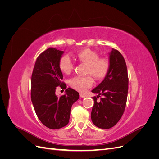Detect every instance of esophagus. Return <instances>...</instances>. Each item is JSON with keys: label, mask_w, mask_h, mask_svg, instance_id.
<instances>
[{"label": "esophagus", "mask_w": 159, "mask_h": 159, "mask_svg": "<svg viewBox=\"0 0 159 159\" xmlns=\"http://www.w3.org/2000/svg\"><path fill=\"white\" fill-rule=\"evenodd\" d=\"M80 96L81 98H85V95H84V94H81V93L80 94Z\"/></svg>", "instance_id": "1"}]
</instances>
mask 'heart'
Listing matches in <instances>:
<instances>
[{
	"instance_id": "heart-1",
	"label": "heart",
	"mask_w": 159,
	"mask_h": 159,
	"mask_svg": "<svg viewBox=\"0 0 159 159\" xmlns=\"http://www.w3.org/2000/svg\"><path fill=\"white\" fill-rule=\"evenodd\" d=\"M76 58L81 63L87 64L86 74L92 75L98 80H103L106 77L110 68V61L106 57H99L98 52L89 48H84L76 54ZM75 64L68 55H64L59 60V68L65 74H70L74 70ZM93 84V80L90 75L75 76L70 80L71 87L84 92Z\"/></svg>"
}]
</instances>
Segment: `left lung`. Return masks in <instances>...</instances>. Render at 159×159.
<instances>
[{"label": "left lung", "mask_w": 159, "mask_h": 159, "mask_svg": "<svg viewBox=\"0 0 159 159\" xmlns=\"http://www.w3.org/2000/svg\"><path fill=\"white\" fill-rule=\"evenodd\" d=\"M109 61L107 75L91 91L98 94L97 97H93L91 121L96 127L103 129L113 127L121 119L125 109L128 93V73L123 56L117 50L113 48L109 54ZM101 95L103 98L100 102H97Z\"/></svg>", "instance_id": "left-lung-1"}]
</instances>
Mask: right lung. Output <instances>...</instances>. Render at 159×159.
I'll return each mask as SVG.
<instances>
[{
	"mask_svg": "<svg viewBox=\"0 0 159 159\" xmlns=\"http://www.w3.org/2000/svg\"><path fill=\"white\" fill-rule=\"evenodd\" d=\"M64 52L49 48L38 56L31 78V100L38 118L46 127L58 129L69 123L71 108L80 94L61 80L59 60ZM57 86L66 90L65 95H55Z\"/></svg>",
	"mask_w": 159,
	"mask_h": 159,
	"instance_id": "obj_1",
	"label": "right lung"
}]
</instances>
